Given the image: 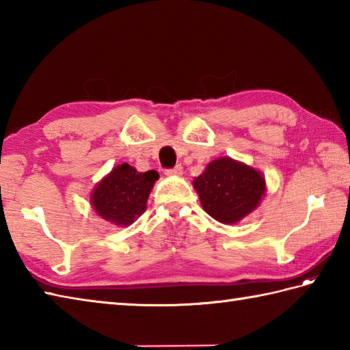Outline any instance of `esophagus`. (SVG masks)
Wrapping results in <instances>:
<instances>
[{
  "label": "esophagus",
  "instance_id": "34e87169",
  "mask_svg": "<svg viewBox=\"0 0 350 350\" xmlns=\"http://www.w3.org/2000/svg\"><path fill=\"white\" fill-rule=\"evenodd\" d=\"M182 171H183V167L179 163V165H176L173 168H167L165 174L167 176H179V174H182Z\"/></svg>",
  "mask_w": 350,
  "mask_h": 350
}]
</instances>
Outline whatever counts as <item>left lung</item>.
<instances>
[{
  "mask_svg": "<svg viewBox=\"0 0 350 350\" xmlns=\"http://www.w3.org/2000/svg\"><path fill=\"white\" fill-rule=\"evenodd\" d=\"M203 209L222 224H234L257 207L265 194L262 174L230 158L212 161L194 180Z\"/></svg>",
  "mask_w": 350,
  "mask_h": 350,
  "instance_id": "left-lung-1",
  "label": "left lung"
}]
</instances>
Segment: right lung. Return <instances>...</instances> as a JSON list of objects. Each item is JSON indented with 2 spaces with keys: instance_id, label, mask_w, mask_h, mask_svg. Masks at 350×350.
<instances>
[{
  "instance_id": "add662e5",
  "label": "right lung",
  "mask_w": 350,
  "mask_h": 350,
  "mask_svg": "<svg viewBox=\"0 0 350 350\" xmlns=\"http://www.w3.org/2000/svg\"><path fill=\"white\" fill-rule=\"evenodd\" d=\"M158 177V171L138 173L129 163L116 167L93 191L92 204L96 213L116 226L132 224L146 211Z\"/></svg>"
}]
</instances>
